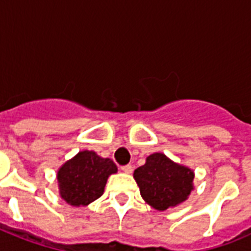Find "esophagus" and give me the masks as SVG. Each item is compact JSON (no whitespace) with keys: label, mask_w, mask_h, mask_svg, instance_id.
<instances>
[{"label":"esophagus","mask_w":251,"mask_h":251,"mask_svg":"<svg viewBox=\"0 0 251 251\" xmlns=\"http://www.w3.org/2000/svg\"><path fill=\"white\" fill-rule=\"evenodd\" d=\"M122 171L123 172H126V174H132L133 172V167L132 165H126V166H122Z\"/></svg>","instance_id":"obj_1"}]
</instances>
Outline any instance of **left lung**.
I'll return each instance as SVG.
<instances>
[{
  "label": "left lung",
  "mask_w": 251,
  "mask_h": 251,
  "mask_svg": "<svg viewBox=\"0 0 251 251\" xmlns=\"http://www.w3.org/2000/svg\"><path fill=\"white\" fill-rule=\"evenodd\" d=\"M194 172L162 153H153L133 174L141 196L156 210L163 211L185 201L194 188Z\"/></svg>",
  "instance_id": "8db88e82"
}]
</instances>
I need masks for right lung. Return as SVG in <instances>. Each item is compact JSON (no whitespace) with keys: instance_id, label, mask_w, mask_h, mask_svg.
I'll list each match as a JSON object with an SVG mask.
<instances>
[{"instance_id":"right-lung-1","label":"right lung","mask_w":251,"mask_h":251,"mask_svg":"<svg viewBox=\"0 0 251 251\" xmlns=\"http://www.w3.org/2000/svg\"><path fill=\"white\" fill-rule=\"evenodd\" d=\"M117 172L109 158H101L93 151H83L65 162L57 172L60 195L73 206H85L103 195L106 179Z\"/></svg>"}]
</instances>
